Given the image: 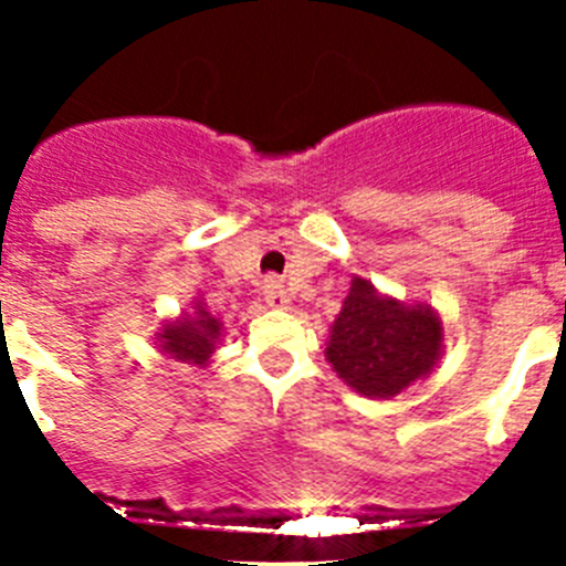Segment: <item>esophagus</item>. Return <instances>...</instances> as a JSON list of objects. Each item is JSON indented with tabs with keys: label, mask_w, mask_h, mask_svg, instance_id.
Instances as JSON below:
<instances>
[{
	"label": "esophagus",
	"mask_w": 566,
	"mask_h": 566,
	"mask_svg": "<svg viewBox=\"0 0 566 566\" xmlns=\"http://www.w3.org/2000/svg\"><path fill=\"white\" fill-rule=\"evenodd\" d=\"M262 295H265V304L273 310H284L290 304V295L287 290H284V284L279 282V279H268L265 282V290H262Z\"/></svg>",
	"instance_id": "34e87169"
}]
</instances>
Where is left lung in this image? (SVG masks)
Returning a JSON list of instances; mask_svg holds the SVG:
<instances>
[{
	"label": "left lung",
	"instance_id": "8db88e82",
	"mask_svg": "<svg viewBox=\"0 0 566 566\" xmlns=\"http://www.w3.org/2000/svg\"><path fill=\"white\" fill-rule=\"evenodd\" d=\"M441 321L430 307H405L355 279L332 324L326 360L355 390L388 399L430 374L441 355Z\"/></svg>",
	"mask_w": 566,
	"mask_h": 566
}]
</instances>
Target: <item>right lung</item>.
Wrapping results in <instances>:
<instances>
[{
	"label": "right lung",
	"mask_w": 566,
	"mask_h": 566,
	"mask_svg": "<svg viewBox=\"0 0 566 566\" xmlns=\"http://www.w3.org/2000/svg\"><path fill=\"white\" fill-rule=\"evenodd\" d=\"M218 335H220L218 318H211L203 307H198V313H195L192 318L167 324L158 337H161V348L167 352V355H172L181 363L203 366V363L209 360L211 352H214Z\"/></svg>",
	"instance_id": "obj_1"
}]
</instances>
